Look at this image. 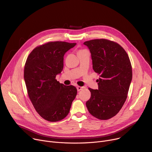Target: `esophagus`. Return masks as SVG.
Returning a JSON list of instances; mask_svg holds the SVG:
<instances>
[{
    "instance_id": "obj_1",
    "label": "esophagus",
    "mask_w": 152,
    "mask_h": 152,
    "mask_svg": "<svg viewBox=\"0 0 152 152\" xmlns=\"http://www.w3.org/2000/svg\"><path fill=\"white\" fill-rule=\"evenodd\" d=\"M77 91H81V90L83 89V87L77 86Z\"/></svg>"
}]
</instances>
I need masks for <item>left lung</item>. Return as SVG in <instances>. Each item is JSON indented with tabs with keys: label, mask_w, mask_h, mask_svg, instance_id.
Listing matches in <instances>:
<instances>
[{
	"label": "left lung",
	"mask_w": 152,
	"mask_h": 152,
	"mask_svg": "<svg viewBox=\"0 0 152 152\" xmlns=\"http://www.w3.org/2000/svg\"><path fill=\"white\" fill-rule=\"evenodd\" d=\"M91 54L93 69L99 75L98 89L89 88L91 98L86 102L89 113L99 120L115 116L124 105L132 79V65L125 50L106 39L86 41Z\"/></svg>",
	"instance_id": "left-lung-1"
}]
</instances>
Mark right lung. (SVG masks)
<instances>
[{"label":"right lung","mask_w":152,"mask_h":152,"mask_svg":"<svg viewBox=\"0 0 152 152\" xmlns=\"http://www.w3.org/2000/svg\"><path fill=\"white\" fill-rule=\"evenodd\" d=\"M76 45L65 42H48L32 50L24 68L28 96L37 113L45 120L58 121L68 115L77 90L56 79L63 68L65 53Z\"/></svg>","instance_id":"add662e5"}]
</instances>
